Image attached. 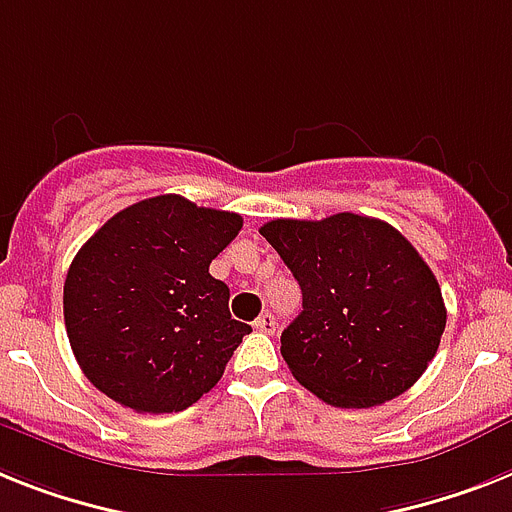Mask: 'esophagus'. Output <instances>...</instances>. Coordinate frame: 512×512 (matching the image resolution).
Returning a JSON list of instances; mask_svg holds the SVG:
<instances>
[{
	"label": "esophagus",
	"instance_id": "obj_1",
	"mask_svg": "<svg viewBox=\"0 0 512 512\" xmlns=\"http://www.w3.org/2000/svg\"><path fill=\"white\" fill-rule=\"evenodd\" d=\"M253 327L259 329V332H264V335H272L274 329H277V319H274V314H269V311H266V314H261L259 319L253 322Z\"/></svg>",
	"mask_w": 512,
	"mask_h": 512
}]
</instances>
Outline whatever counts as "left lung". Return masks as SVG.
<instances>
[{
    "label": "left lung",
    "instance_id": "obj_1",
    "mask_svg": "<svg viewBox=\"0 0 512 512\" xmlns=\"http://www.w3.org/2000/svg\"><path fill=\"white\" fill-rule=\"evenodd\" d=\"M301 285L282 332L293 377L324 403L369 408L403 395L432 363L447 311L437 277L382 219H272L261 227Z\"/></svg>",
    "mask_w": 512,
    "mask_h": 512
}]
</instances>
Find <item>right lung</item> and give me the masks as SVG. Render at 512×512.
Here are the masks:
<instances>
[{
	"instance_id": "right-lung-1",
	"label": "right lung",
	"mask_w": 512,
	"mask_h": 512,
	"mask_svg": "<svg viewBox=\"0 0 512 512\" xmlns=\"http://www.w3.org/2000/svg\"><path fill=\"white\" fill-rule=\"evenodd\" d=\"M240 227V214L167 193L117 211L86 240L62 303L96 390L138 413H172L222 379L251 327L232 319L230 287L209 264Z\"/></svg>"
}]
</instances>
